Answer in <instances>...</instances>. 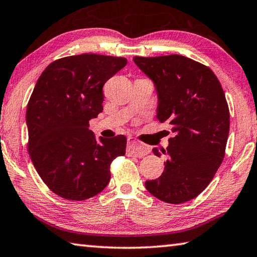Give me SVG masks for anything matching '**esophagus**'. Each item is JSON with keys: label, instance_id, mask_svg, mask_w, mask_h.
<instances>
[{"label": "esophagus", "instance_id": "34e87169", "mask_svg": "<svg viewBox=\"0 0 257 257\" xmlns=\"http://www.w3.org/2000/svg\"><path fill=\"white\" fill-rule=\"evenodd\" d=\"M150 152L149 147L138 142L133 139H128L127 141V155L134 157H143Z\"/></svg>", "mask_w": 257, "mask_h": 257}]
</instances>
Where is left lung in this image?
<instances>
[{"mask_svg":"<svg viewBox=\"0 0 257 257\" xmlns=\"http://www.w3.org/2000/svg\"><path fill=\"white\" fill-rule=\"evenodd\" d=\"M155 85L157 118L172 126L175 137L166 150L159 178L146 188L164 202L179 204L205 190L221 165L229 134V108L221 84L208 66L182 55L133 57Z\"/></svg>","mask_w":257,"mask_h":257,"instance_id":"obj_1","label":"left lung"}]
</instances>
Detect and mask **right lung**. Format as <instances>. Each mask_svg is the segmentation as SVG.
<instances>
[{
	"label": "right lung",
	"mask_w": 257,
	"mask_h": 257,
	"mask_svg": "<svg viewBox=\"0 0 257 257\" xmlns=\"http://www.w3.org/2000/svg\"><path fill=\"white\" fill-rule=\"evenodd\" d=\"M127 64L98 54L63 57L39 76L27 106L29 155L40 178L58 196L83 201L110 181L109 166L124 156L126 138L96 139L89 120L102 111V87Z\"/></svg>",
	"instance_id": "obj_1"
}]
</instances>
